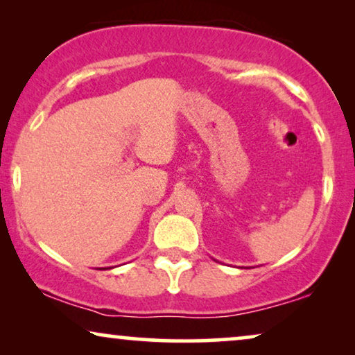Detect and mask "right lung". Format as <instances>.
I'll use <instances>...</instances> for the list:
<instances>
[{"mask_svg": "<svg viewBox=\"0 0 355 355\" xmlns=\"http://www.w3.org/2000/svg\"><path fill=\"white\" fill-rule=\"evenodd\" d=\"M100 270H101V268H100Z\"/></svg>", "mask_w": 355, "mask_h": 355, "instance_id": "right-lung-1", "label": "right lung"}]
</instances>
